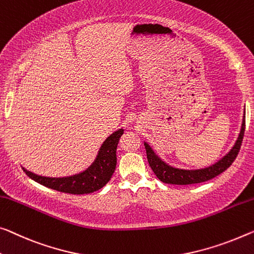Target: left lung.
Returning <instances> with one entry per match:
<instances>
[{
	"instance_id": "8db88e82",
	"label": "left lung",
	"mask_w": 254,
	"mask_h": 254,
	"mask_svg": "<svg viewBox=\"0 0 254 254\" xmlns=\"http://www.w3.org/2000/svg\"><path fill=\"white\" fill-rule=\"evenodd\" d=\"M245 130V110L243 116V122H242L241 131L239 134L235 144L225 157H222L220 160H218L213 165L202 168V169H179V168L171 167L166 163L163 160L155 153L153 149L144 142V146L146 150L147 161L149 165L153 170L160 181L166 183V184H174V185H190V184H197V183L206 182L210 179L214 178L218 175H220L222 171H225L227 168L232 165L234 160L236 159L239 151L241 149L242 140H243Z\"/></svg>"
}]
</instances>
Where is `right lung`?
Listing matches in <instances>:
<instances>
[{
	"instance_id": "obj_1",
	"label": "right lung",
	"mask_w": 254,
	"mask_h": 254,
	"mask_svg": "<svg viewBox=\"0 0 254 254\" xmlns=\"http://www.w3.org/2000/svg\"><path fill=\"white\" fill-rule=\"evenodd\" d=\"M123 134V128L112 132L101 145L92 165L86 170L72 175V176L44 177L34 174L25 168L22 169L29 178L49 189L59 190L62 193L77 195L93 193L105 186L114 175L117 166V146Z\"/></svg>"
}]
</instances>
